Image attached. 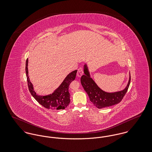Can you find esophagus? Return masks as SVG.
<instances>
[{"mask_svg":"<svg viewBox=\"0 0 152 152\" xmlns=\"http://www.w3.org/2000/svg\"><path fill=\"white\" fill-rule=\"evenodd\" d=\"M83 74V69L82 68H79L78 69V71H77V77H81Z\"/></svg>","mask_w":152,"mask_h":152,"instance_id":"obj_1","label":"esophagus"}]
</instances>
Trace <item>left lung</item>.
Here are the masks:
<instances>
[{"instance_id":"8db88e82","label":"left lung","mask_w":152,"mask_h":152,"mask_svg":"<svg viewBox=\"0 0 152 152\" xmlns=\"http://www.w3.org/2000/svg\"><path fill=\"white\" fill-rule=\"evenodd\" d=\"M84 75L81 77V84L88 94L90 101L98 108L110 107L119 103L127 92L131 80L130 74L129 80L125 89L114 92H107L100 89L91 77L86 64L84 65Z\"/></svg>"}]
</instances>
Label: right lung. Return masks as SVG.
<instances>
[{"label":"right lung","instance_id":"add662e5","mask_svg":"<svg viewBox=\"0 0 152 152\" xmlns=\"http://www.w3.org/2000/svg\"><path fill=\"white\" fill-rule=\"evenodd\" d=\"M28 58L26 61V74L27 77V84L29 91L36 100L42 106L53 110H64L70 103V94L69 92V86L72 81L76 77L77 70L69 73L63 80L60 86L54 90L51 94L45 96L38 95L34 91L32 83L30 81L28 72Z\"/></svg>","mask_w":152,"mask_h":152}]
</instances>
